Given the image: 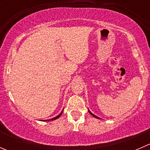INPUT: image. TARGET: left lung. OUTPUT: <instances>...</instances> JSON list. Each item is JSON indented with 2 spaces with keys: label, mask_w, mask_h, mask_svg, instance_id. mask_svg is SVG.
<instances>
[{
  "label": "left lung",
  "mask_w": 150,
  "mask_h": 150,
  "mask_svg": "<svg viewBox=\"0 0 150 150\" xmlns=\"http://www.w3.org/2000/svg\"><path fill=\"white\" fill-rule=\"evenodd\" d=\"M88 112H89V113H90V114H91V115H93V117H96V118H99V117H96V115H93V114H92V113H91V112H90V111H89V110H88Z\"/></svg>",
  "instance_id": "obj_1"
}]
</instances>
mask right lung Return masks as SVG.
Instances as JSON below:
<instances>
[{
    "label": "right lung",
    "mask_w": 150,
    "mask_h": 150,
    "mask_svg": "<svg viewBox=\"0 0 150 150\" xmlns=\"http://www.w3.org/2000/svg\"><path fill=\"white\" fill-rule=\"evenodd\" d=\"M62 112H63V111L61 113H60L59 115H57V117H54V118H51V119H49V120H44V121H47V120H48V121H49V120H56V119H57L58 118V117H60V115H61L62 114Z\"/></svg>",
    "instance_id": "add662e5"
}]
</instances>
